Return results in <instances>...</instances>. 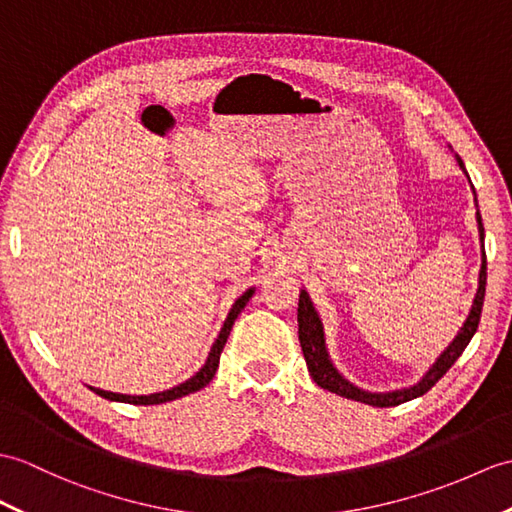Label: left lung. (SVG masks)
Wrapping results in <instances>:
<instances>
[{"mask_svg": "<svg viewBox=\"0 0 512 512\" xmlns=\"http://www.w3.org/2000/svg\"><path fill=\"white\" fill-rule=\"evenodd\" d=\"M451 152H454V150H451ZM456 161L460 165V170L465 172V176L469 178L465 163H462L458 154H456ZM471 189H473V185H471ZM473 196H475V189H473ZM475 207H478V198H475ZM475 220H478V233H480V244H482V266H480V275H478V290H475L469 316H467L465 323H462L456 338L447 344L445 351L438 355L430 368H427L419 382L408 386V388L371 392V390H364L360 386H355L353 382H349V379L338 371L334 360H331V355L327 351V338H325L323 320H320L316 307L310 299V294H307L305 288L301 290V294H299V316H296V318H299V340H301V349H303L305 362H307V371H310L312 379L320 388H325L329 392H336V395H340V397H347V399L360 401V403H368V406H375V408H392V406H399V403H406L410 399H417V397L425 395V392L430 390L438 382V379H441L449 371L451 364H454L460 358L462 351H465L467 344L471 342L473 334L478 331L482 305H484L486 253H484V227H482L480 211H475Z\"/></svg>", "mask_w": 512, "mask_h": 512, "instance_id": "1", "label": "left lung"}]
</instances>
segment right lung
Masks as SVG:
<instances>
[{
  "label": "right lung",
  "mask_w": 512,
  "mask_h": 512,
  "mask_svg": "<svg viewBox=\"0 0 512 512\" xmlns=\"http://www.w3.org/2000/svg\"><path fill=\"white\" fill-rule=\"evenodd\" d=\"M253 294H255V288H248L242 296H237V301L233 303V307L229 310V316H227V320H224V325H222V329H220V334H218L216 342L211 344V351H209V355H207L205 364H202L192 377L185 379L183 384H178V386L168 388V390H161V392H150V395H124V392H111V390H102V388H93V386H89V388L95 392V395H100V397H104V399H109V401H122V403H133V406H157V403L174 401V399H178V397L189 395V392H196V390H200V388H205V386L211 382V379H213V375H216V371H218L220 353H222V349H224V344H227V338H229V334H231L235 318L240 316V312L244 310L246 303L251 301Z\"/></svg>",
  "instance_id": "right-lung-1"
}]
</instances>
